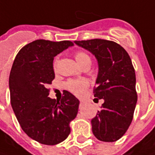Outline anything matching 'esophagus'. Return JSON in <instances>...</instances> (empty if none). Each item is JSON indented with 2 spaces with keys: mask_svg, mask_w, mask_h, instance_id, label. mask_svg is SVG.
<instances>
[{
  "mask_svg": "<svg viewBox=\"0 0 155 155\" xmlns=\"http://www.w3.org/2000/svg\"><path fill=\"white\" fill-rule=\"evenodd\" d=\"M83 105H84V102H83V101H80V103H79V106L82 107Z\"/></svg>",
  "mask_w": 155,
  "mask_h": 155,
  "instance_id": "esophagus-1",
  "label": "esophagus"
}]
</instances>
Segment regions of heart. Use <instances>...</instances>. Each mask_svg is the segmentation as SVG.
Returning <instances> with one entry per match:
<instances>
[{"mask_svg":"<svg viewBox=\"0 0 155 155\" xmlns=\"http://www.w3.org/2000/svg\"><path fill=\"white\" fill-rule=\"evenodd\" d=\"M75 58L78 61V63L82 65L86 61H91V58L89 55H87L85 52L83 51H78L75 54ZM57 64H58V59L54 61L53 66L54 69H56ZM89 85V83L84 79H79V80H70L66 83L65 86L71 92L74 93L76 95H80L81 93L86 89Z\"/></svg>","mask_w":155,"mask_h":155,"instance_id":"obj_1","label":"heart"}]
</instances>
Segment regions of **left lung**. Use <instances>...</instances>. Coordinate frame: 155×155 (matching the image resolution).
<instances>
[{
    "mask_svg": "<svg viewBox=\"0 0 155 155\" xmlns=\"http://www.w3.org/2000/svg\"><path fill=\"white\" fill-rule=\"evenodd\" d=\"M74 43L91 51L98 64L94 97L104 103L91 120L93 134L99 140L116 141L128 130L137 103L131 58L114 41L95 39Z\"/></svg>",
    "mask_w": 155,
    "mask_h": 155,
    "instance_id": "8db88e82",
    "label": "left lung"
}]
</instances>
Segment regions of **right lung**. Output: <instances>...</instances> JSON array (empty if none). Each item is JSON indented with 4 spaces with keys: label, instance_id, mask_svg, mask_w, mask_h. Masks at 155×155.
<instances>
[{
    "label": "right lung",
    "instance_id": "right-lung-1",
    "mask_svg": "<svg viewBox=\"0 0 155 155\" xmlns=\"http://www.w3.org/2000/svg\"><path fill=\"white\" fill-rule=\"evenodd\" d=\"M69 40L37 39L22 47L9 75L10 100L21 128L33 140L56 145L71 133L70 122L77 116L79 101L67 91L60 101L48 97L46 85L55 78L54 57L72 46Z\"/></svg>",
    "mask_w": 155,
    "mask_h": 155
}]
</instances>
